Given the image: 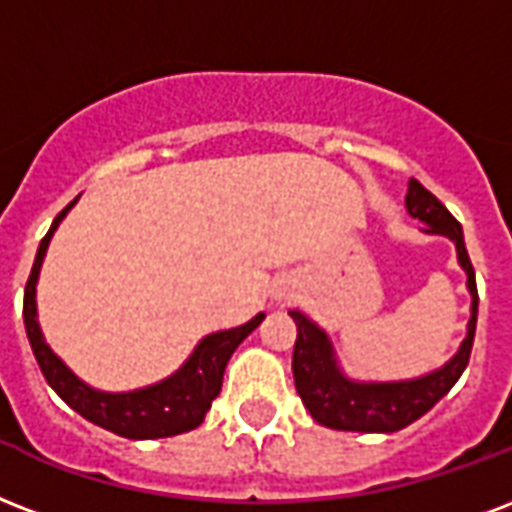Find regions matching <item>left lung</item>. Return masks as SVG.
<instances>
[{"instance_id":"1","label":"left lung","mask_w":512,"mask_h":512,"mask_svg":"<svg viewBox=\"0 0 512 512\" xmlns=\"http://www.w3.org/2000/svg\"><path fill=\"white\" fill-rule=\"evenodd\" d=\"M405 209L424 225V233L446 236L456 247V260H459V268L467 273V292H470L467 335L446 365L429 370L424 376L403 378V381H360L341 368L330 335L303 311H290V317L298 325V338H295V351H292L295 389H298L306 411L311 413V419L330 429L397 432V429L408 427L448 395V389L459 381L467 368V360H470L475 319H478V290H475L473 263L464 247L462 225L416 179L408 182Z\"/></svg>"}]
</instances>
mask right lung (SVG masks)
I'll return each instance as SVG.
<instances>
[{"label":"right lung","instance_id":"right-lung-1","mask_svg":"<svg viewBox=\"0 0 512 512\" xmlns=\"http://www.w3.org/2000/svg\"><path fill=\"white\" fill-rule=\"evenodd\" d=\"M77 201H80V195L58 214L50 225L48 236L39 241L37 257H34L26 292H23V325H26L31 351L42 368V376L48 378V384L56 389V395L69 408H74L83 419L93 421L96 427L109 429L120 438L158 440L190 432L204 421L206 411L212 408V400L220 395L230 354L239 349V343L263 322L265 314H257L239 327L217 330V333L201 338L193 354L179 365V370H174L169 378H163L158 384L131 389V392H104V389L85 384L83 378L50 349L37 319V282L42 260L48 255L53 233Z\"/></svg>","mask_w":512,"mask_h":512}]
</instances>
